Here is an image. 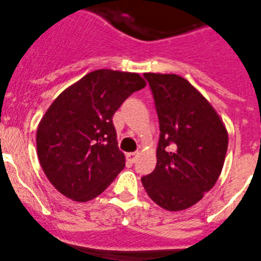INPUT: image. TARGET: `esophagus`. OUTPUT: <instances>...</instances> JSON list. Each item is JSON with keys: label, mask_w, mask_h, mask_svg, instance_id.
<instances>
[{"label": "esophagus", "mask_w": 261, "mask_h": 261, "mask_svg": "<svg viewBox=\"0 0 261 261\" xmlns=\"http://www.w3.org/2000/svg\"><path fill=\"white\" fill-rule=\"evenodd\" d=\"M137 152H128V154H126V159H128L130 163H135L136 159H137Z\"/></svg>", "instance_id": "obj_1"}]
</instances>
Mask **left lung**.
Segmentation results:
<instances>
[{
    "instance_id": "left-lung-1",
    "label": "left lung",
    "mask_w": 261,
    "mask_h": 261,
    "mask_svg": "<svg viewBox=\"0 0 261 261\" xmlns=\"http://www.w3.org/2000/svg\"><path fill=\"white\" fill-rule=\"evenodd\" d=\"M154 95L160 137L156 167L141 178L147 195L167 211L199 202L219 178L228 132L207 99L174 73H143Z\"/></svg>"
}]
</instances>
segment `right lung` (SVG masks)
Segmentation results:
<instances>
[{"label":"right lung","instance_id":"right-lung-1","mask_svg":"<svg viewBox=\"0 0 261 261\" xmlns=\"http://www.w3.org/2000/svg\"><path fill=\"white\" fill-rule=\"evenodd\" d=\"M146 87L138 73L97 70L61 93L38 124L36 145L47 180L64 197H98L125 166L112 116Z\"/></svg>","mask_w":261,"mask_h":261}]
</instances>
